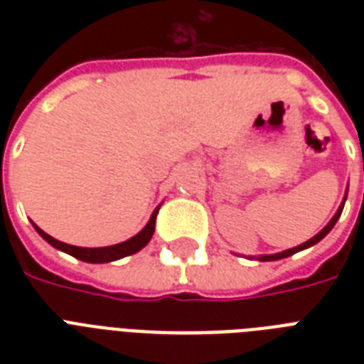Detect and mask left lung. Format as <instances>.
<instances>
[{
	"instance_id": "left-lung-1",
	"label": "left lung",
	"mask_w": 364,
	"mask_h": 364,
	"mask_svg": "<svg viewBox=\"0 0 364 364\" xmlns=\"http://www.w3.org/2000/svg\"><path fill=\"white\" fill-rule=\"evenodd\" d=\"M344 204H346V198H344V202H342V205H340V208H338V211H336V215H334L333 219H331V223H328L327 227L323 228V230L319 234H316V236H314V238H311V240H308V242H304V243H300V245H296V247H293V249H287V251H283V253L262 255V257H259V260H279V259H285V257H291V255L299 253V251H302V249L311 247V245H316L317 242H321V240L325 238V236H327V234L331 232V230H333V227H334V225H336V221H338V219H340V215H342V210H344Z\"/></svg>"
}]
</instances>
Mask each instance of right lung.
I'll return each instance as SVG.
<instances>
[{
	"mask_svg": "<svg viewBox=\"0 0 364 364\" xmlns=\"http://www.w3.org/2000/svg\"><path fill=\"white\" fill-rule=\"evenodd\" d=\"M156 213H159V208L153 211V215L149 219L147 227L143 228L141 232L136 234L134 238L126 240L122 243H117V245H109V247H75V245H68L64 242H58L54 240L53 236H48L47 232H43L41 228L36 227V230L41 234L43 240H47L50 245H54L60 251H65V253L73 255L75 259L85 260V262H111V260L122 259V257H128V255L137 253L139 249H143L149 243V240L153 238L154 232V223H156Z\"/></svg>",
	"mask_w": 364,
	"mask_h": 364,
	"instance_id": "1",
	"label": "right lung"
}]
</instances>
